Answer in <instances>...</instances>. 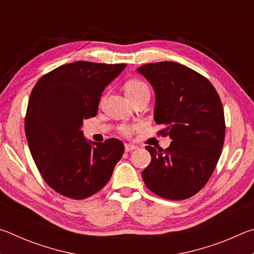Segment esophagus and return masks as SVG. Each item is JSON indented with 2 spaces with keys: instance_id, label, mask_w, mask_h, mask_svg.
<instances>
[{
  "instance_id": "34e87169",
  "label": "esophagus",
  "mask_w": 254,
  "mask_h": 254,
  "mask_svg": "<svg viewBox=\"0 0 254 254\" xmlns=\"http://www.w3.org/2000/svg\"><path fill=\"white\" fill-rule=\"evenodd\" d=\"M124 149H126V152H130V151H133L134 149H136V147H135V145H133V144L127 143L126 145H124Z\"/></svg>"
}]
</instances>
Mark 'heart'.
Segmentation results:
<instances>
[{
    "label": "heart",
    "instance_id": "obj_1",
    "mask_svg": "<svg viewBox=\"0 0 254 254\" xmlns=\"http://www.w3.org/2000/svg\"><path fill=\"white\" fill-rule=\"evenodd\" d=\"M124 89H126V94L127 97H133L142 94L144 92H150L149 86L144 83V81L133 78L127 80L126 85H124ZM136 128V126H128V124H122L120 127V131L123 133L124 135H131V133Z\"/></svg>",
    "mask_w": 254,
    "mask_h": 254
}]
</instances>
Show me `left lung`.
I'll return each instance as SVG.
<instances>
[{"label": "left lung", "instance_id": "1", "mask_svg": "<svg viewBox=\"0 0 254 254\" xmlns=\"http://www.w3.org/2000/svg\"><path fill=\"white\" fill-rule=\"evenodd\" d=\"M156 93L154 121L169 135V148L147 145L151 162L142 171L147 187L170 200L197 194L212 176L225 137L221 98L210 81L182 64L160 62L136 69Z\"/></svg>", "mask_w": 254, "mask_h": 254}]
</instances>
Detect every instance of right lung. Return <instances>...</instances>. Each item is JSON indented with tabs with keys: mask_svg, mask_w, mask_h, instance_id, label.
Listing matches in <instances>:
<instances>
[{
	"mask_svg": "<svg viewBox=\"0 0 254 254\" xmlns=\"http://www.w3.org/2000/svg\"><path fill=\"white\" fill-rule=\"evenodd\" d=\"M126 64L75 62L51 70L30 94L24 130L30 152L45 182L72 199L92 196L109 183L122 158L118 139L92 142L81 131L97 114L102 93Z\"/></svg>",
	"mask_w": 254,
	"mask_h": 254,
	"instance_id": "1",
	"label": "right lung"
}]
</instances>
